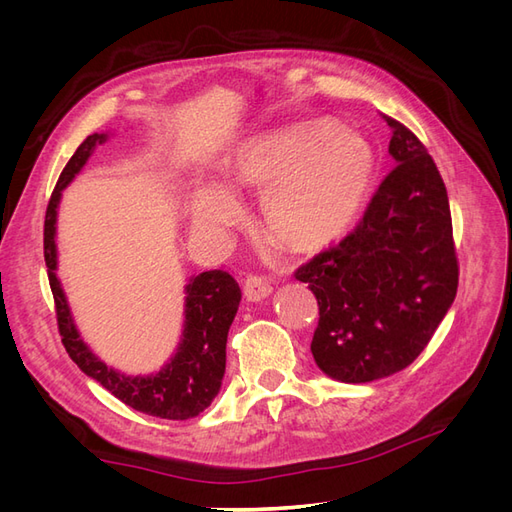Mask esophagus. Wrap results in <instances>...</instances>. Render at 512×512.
Wrapping results in <instances>:
<instances>
[{"instance_id":"obj_1","label":"esophagus","mask_w":512,"mask_h":512,"mask_svg":"<svg viewBox=\"0 0 512 512\" xmlns=\"http://www.w3.org/2000/svg\"><path fill=\"white\" fill-rule=\"evenodd\" d=\"M271 292H273L271 280H267V277H262V275H250V277H247V280L243 282V294H245V299L252 301V303L267 299Z\"/></svg>"}]
</instances>
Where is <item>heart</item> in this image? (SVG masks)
I'll list each match as a JSON object with an SVG mask.
<instances>
[{
  "instance_id": "heart-1",
  "label": "heart",
  "mask_w": 512,
  "mask_h": 512,
  "mask_svg": "<svg viewBox=\"0 0 512 512\" xmlns=\"http://www.w3.org/2000/svg\"><path fill=\"white\" fill-rule=\"evenodd\" d=\"M374 175L371 143L331 121L258 134L228 164L230 187L262 194V228L292 252L320 250L346 235L365 207ZM190 215L196 230L220 239L243 220V205L222 183H198Z\"/></svg>"
}]
</instances>
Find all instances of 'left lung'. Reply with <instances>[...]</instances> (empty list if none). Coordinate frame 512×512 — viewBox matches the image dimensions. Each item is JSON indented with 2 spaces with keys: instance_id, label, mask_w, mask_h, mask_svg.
I'll return each instance as SVG.
<instances>
[{
  "instance_id": "obj_1",
  "label": "left lung",
  "mask_w": 512,
  "mask_h": 512,
  "mask_svg": "<svg viewBox=\"0 0 512 512\" xmlns=\"http://www.w3.org/2000/svg\"><path fill=\"white\" fill-rule=\"evenodd\" d=\"M395 168L346 239L294 277L316 294L312 354L348 384L386 378L425 350L451 309L459 265L444 181L425 145L391 117Z\"/></svg>"
}]
</instances>
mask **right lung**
I'll list each match as a JSON object with an SVG mask.
<instances>
[{
    "mask_svg": "<svg viewBox=\"0 0 512 512\" xmlns=\"http://www.w3.org/2000/svg\"><path fill=\"white\" fill-rule=\"evenodd\" d=\"M108 141V132L91 134L61 170L44 218V262L53 290L57 327L70 359L85 376L100 382L123 404L168 421H185L203 412L220 393L226 369V337L239 309L241 288L226 271H205L185 284L183 333L170 361L149 376H128L108 367L89 350L72 320L66 292L57 277V209L61 192L81 173L96 145Z\"/></svg>",
    "mask_w": 512,
    "mask_h": 512,
    "instance_id": "1",
    "label": "right lung"
}]
</instances>
